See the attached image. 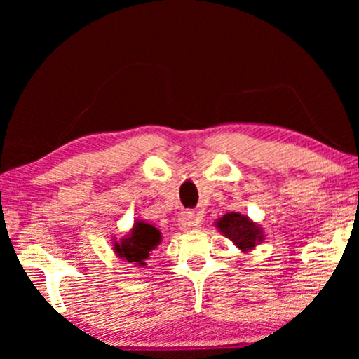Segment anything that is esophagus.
<instances>
[{"mask_svg": "<svg viewBox=\"0 0 359 359\" xmlns=\"http://www.w3.org/2000/svg\"><path fill=\"white\" fill-rule=\"evenodd\" d=\"M199 222H201V217L196 212H183L178 219L180 227L183 230H191V229L198 227Z\"/></svg>", "mask_w": 359, "mask_h": 359, "instance_id": "34e87169", "label": "esophagus"}]
</instances>
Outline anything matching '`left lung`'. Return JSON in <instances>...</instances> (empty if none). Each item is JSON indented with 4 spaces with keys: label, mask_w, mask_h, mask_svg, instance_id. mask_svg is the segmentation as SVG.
Listing matches in <instances>:
<instances>
[{
    "label": "left lung",
    "mask_w": 359,
    "mask_h": 359,
    "mask_svg": "<svg viewBox=\"0 0 359 359\" xmlns=\"http://www.w3.org/2000/svg\"><path fill=\"white\" fill-rule=\"evenodd\" d=\"M215 227L219 232L232 240L238 250L243 253L252 252V250L263 242L264 235L263 229L257 222H253L248 215L240 212H227L222 217L215 220Z\"/></svg>",
    "instance_id": "left-lung-1"
}]
</instances>
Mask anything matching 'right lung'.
<instances>
[{"mask_svg": "<svg viewBox=\"0 0 359 359\" xmlns=\"http://www.w3.org/2000/svg\"><path fill=\"white\" fill-rule=\"evenodd\" d=\"M161 242V233L155 225L147 224L144 220H135L134 227L129 233L124 235L119 242H114V252L122 262L134 264L137 268H144L145 262L150 257L151 250Z\"/></svg>", "mask_w": 359, "mask_h": 359, "instance_id": "obj_1", "label": "right lung"}]
</instances>
